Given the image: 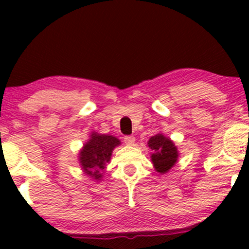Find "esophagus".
I'll return each instance as SVG.
<instances>
[{"label": "esophagus", "mask_w": 249, "mask_h": 249, "mask_svg": "<svg viewBox=\"0 0 249 249\" xmlns=\"http://www.w3.org/2000/svg\"><path fill=\"white\" fill-rule=\"evenodd\" d=\"M123 141H124L125 144H127V145H133V142H134V141H136V138H134L133 136H125Z\"/></svg>", "instance_id": "1"}]
</instances>
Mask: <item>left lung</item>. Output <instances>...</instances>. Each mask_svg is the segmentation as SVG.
<instances>
[{"mask_svg":"<svg viewBox=\"0 0 249 249\" xmlns=\"http://www.w3.org/2000/svg\"><path fill=\"white\" fill-rule=\"evenodd\" d=\"M148 147L152 150V162L156 167L157 172L165 173L170 170L177 162L178 158V151L174 146L173 142L164 137L162 134L158 133L156 136L151 137L148 141Z\"/></svg>","mask_w":249,"mask_h":249,"instance_id":"1","label":"left lung"}]
</instances>
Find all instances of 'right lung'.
Segmentation results:
<instances>
[{"label": "right lung", "mask_w": 249, "mask_h": 249, "mask_svg": "<svg viewBox=\"0 0 249 249\" xmlns=\"http://www.w3.org/2000/svg\"><path fill=\"white\" fill-rule=\"evenodd\" d=\"M119 144L121 142L116 137L93 133L79 153V160L84 172L89 177L101 179L105 165L110 160L112 150Z\"/></svg>", "instance_id": "1"}]
</instances>
